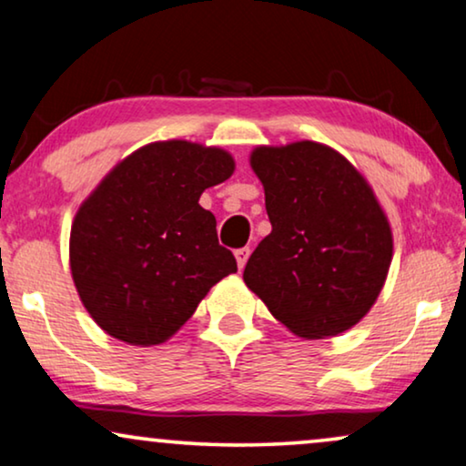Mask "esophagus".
I'll return each mask as SVG.
<instances>
[{
	"label": "esophagus",
	"instance_id": "1",
	"mask_svg": "<svg viewBox=\"0 0 466 466\" xmlns=\"http://www.w3.org/2000/svg\"><path fill=\"white\" fill-rule=\"evenodd\" d=\"M235 258H238L239 269H244L248 258H250V248H239V250H235Z\"/></svg>",
	"mask_w": 466,
	"mask_h": 466
}]
</instances>
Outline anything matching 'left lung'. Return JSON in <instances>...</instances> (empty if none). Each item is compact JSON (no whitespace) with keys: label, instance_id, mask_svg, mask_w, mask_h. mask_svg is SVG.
<instances>
[{"label":"left lung","instance_id":"8db88e82","mask_svg":"<svg viewBox=\"0 0 466 466\" xmlns=\"http://www.w3.org/2000/svg\"><path fill=\"white\" fill-rule=\"evenodd\" d=\"M250 165L271 233L248 258L246 286L305 339L354 327L392 260V231L371 187L348 158L316 142L258 146Z\"/></svg>","mask_w":466,"mask_h":466}]
</instances>
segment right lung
<instances>
[{"instance_id": "add662e5", "label": "right lung", "mask_w": 466, "mask_h": 466, "mask_svg": "<svg viewBox=\"0 0 466 466\" xmlns=\"http://www.w3.org/2000/svg\"><path fill=\"white\" fill-rule=\"evenodd\" d=\"M220 148L169 139L120 161L82 203L69 235L76 290L107 335L131 346L167 341L216 282L238 271L218 244L206 188L231 177Z\"/></svg>"}]
</instances>
